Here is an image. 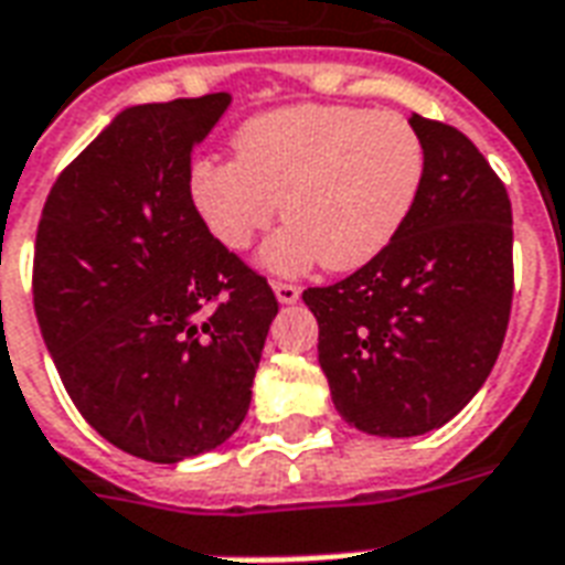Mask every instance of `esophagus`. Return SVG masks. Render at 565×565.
Segmentation results:
<instances>
[{
    "label": "esophagus",
    "instance_id": "1",
    "mask_svg": "<svg viewBox=\"0 0 565 565\" xmlns=\"http://www.w3.org/2000/svg\"><path fill=\"white\" fill-rule=\"evenodd\" d=\"M271 290H275V296H278V302L290 305L299 299V294H302V287L299 284H290V281H271Z\"/></svg>",
    "mask_w": 565,
    "mask_h": 565
}]
</instances>
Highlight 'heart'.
Returning a JSON list of instances; mask_svg holds the SVG:
<instances>
[{"label": "heart", "instance_id": "heart-1", "mask_svg": "<svg viewBox=\"0 0 565 565\" xmlns=\"http://www.w3.org/2000/svg\"><path fill=\"white\" fill-rule=\"evenodd\" d=\"M425 179V143L401 113L302 104L254 116L236 158H203L188 188L206 230L245 250L284 200L287 227L263 250L271 271L323 260L347 271L374 260L411 218Z\"/></svg>", "mask_w": 565, "mask_h": 565}]
</instances>
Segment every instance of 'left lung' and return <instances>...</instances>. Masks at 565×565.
<instances>
[{
  "label": "left lung",
  "instance_id": "left-lung-1",
  "mask_svg": "<svg viewBox=\"0 0 565 565\" xmlns=\"http://www.w3.org/2000/svg\"><path fill=\"white\" fill-rule=\"evenodd\" d=\"M411 122L425 143L411 218L374 260L302 294L338 413L377 437H416L463 411L500 356L515 290L500 177L458 128Z\"/></svg>",
  "mask_w": 565,
  "mask_h": 565
}]
</instances>
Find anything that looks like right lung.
Instances as JSON below:
<instances>
[{
    "label": "right lung",
    "instance_id": "1",
    "mask_svg": "<svg viewBox=\"0 0 565 565\" xmlns=\"http://www.w3.org/2000/svg\"><path fill=\"white\" fill-rule=\"evenodd\" d=\"M230 95L128 107L53 182L32 296L62 386L104 440L154 463L245 419L278 299L191 203V152Z\"/></svg>",
    "mask_w": 565,
    "mask_h": 565
}]
</instances>
